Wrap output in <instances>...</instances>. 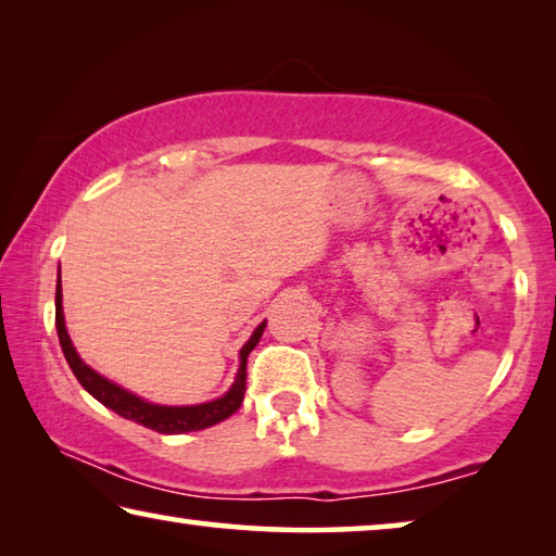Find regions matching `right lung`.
Wrapping results in <instances>:
<instances>
[{
    "label": "right lung",
    "mask_w": 556,
    "mask_h": 556,
    "mask_svg": "<svg viewBox=\"0 0 556 556\" xmlns=\"http://www.w3.org/2000/svg\"><path fill=\"white\" fill-rule=\"evenodd\" d=\"M265 326H267V321H262L255 331H252L250 341L240 348L238 375H235V382L230 384V390L225 392L223 397L203 402V404H184V407H172V404H154L144 397H139V394H135V392L119 388L117 382L102 378L100 372L92 370L90 365L83 361L71 341L68 328H65L61 271H59V285H55V331H59L61 351L65 355V361H68L75 378H78V382L92 394V397H96L100 404H105L108 409L117 412L119 417L137 421V425H142L147 429H154V431H159V434H186V431L208 429L213 425H218V421L228 419L230 414L240 409L242 397H244V378H248V372H244L248 370V355L252 348L260 343L262 333H265Z\"/></svg>",
    "instance_id": "right-lung-1"
}]
</instances>
